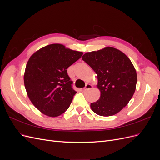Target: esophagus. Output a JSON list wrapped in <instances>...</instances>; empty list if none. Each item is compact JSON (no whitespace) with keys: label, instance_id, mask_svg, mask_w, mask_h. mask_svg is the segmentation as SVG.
<instances>
[{"label":"esophagus","instance_id":"34e87169","mask_svg":"<svg viewBox=\"0 0 160 160\" xmlns=\"http://www.w3.org/2000/svg\"><path fill=\"white\" fill-rule=\"evenodd\" d=\"M92 86L91 84H89V83H87L86 84V85H85V88H84V90L85 91H86V90H88V89H91V88H92Z\"/></svg>","mask_w":160,"mask_h":160}]
</instances>
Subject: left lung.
<instances>
[{
  "label": "left lung",
  "mask_w": 160,
  "mask_h": 160,
  "mask_svg": "<svg viewBox=\"0 0 160 160\" xmlns=\"http://www.w3.org/2000/svg\"><path fill=\"white\" fill-rule=\"evenodd\" d=\"M98 75L101 96L91 103L92 111L101 116L113 115L128 105L136 88L137 73L132 61L123 52L108 47L82 57Z\"/></svg>",
  "instance_id": "1"
}]
</instances>
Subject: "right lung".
Instances as JSON below:
<instances>
[{"instance_id": "obj_1", "label": "right lung", "mask_w": 160, "mask_h": 160, "mask_svg": "<svg viewBox=\"0 0 160 160\" xmlns=\"http://www.w3.org/2000/svg\"><path fill=\"white\" fill-rule=\"evenodd\" d=\"M83 52L61 44H51L36 51L28 59L24 83L35 107L49 117H57L69 108L77 92L67 69Z\"/></svg>"}]
</instances>
